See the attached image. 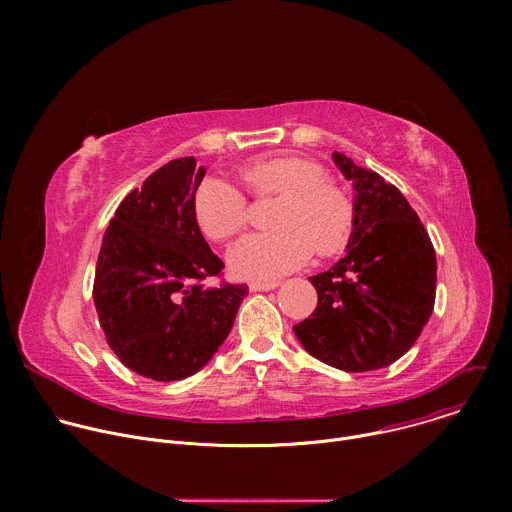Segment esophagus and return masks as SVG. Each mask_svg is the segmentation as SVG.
I'll return each instance as SVG.
<instances>
[{"instance_id":"1","label":"esophagus","mask_w":512,"mask_h":512,"mask_svg":"<svg viewBox=\"0 0 512 512\" xmlns=\"http://www.w3.org/2000/svg\"><path fill=\"white\" fill-rule=\"evenodd\" d=\"M275 287H279V283H275V281H253L249 285L251 291H271Z\"/></svg>"}]
</instances>
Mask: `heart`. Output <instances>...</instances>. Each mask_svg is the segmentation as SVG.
<instances>
[{
  "mask_svg": "<svg viewBox=\"0 0 512 512\" xmlns=\"http://www.w3.org/2000/svg\"><path fill=\"white\" fill-rule=\"evenodd\" d=\"M255 194H281L271 233L243 237L229 251V269L241 279L269 281L308 263L314 253L344 247L350 235L348 200L324 184V172L300 158H263L245 170ZM194 218L212 241L235 237L247 223L245 194L223 178H206L194 192Z\"/></svg>",
  "mask_w": 512,
  "mask_h": 512,
  "instance_id": "heart-1",
  "label": "heart"
}]
</instances>
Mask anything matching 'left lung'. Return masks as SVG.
<instances>
[{
  "instance_id": "8db88e82",
  "label": "left lung",
  "mask_w": 512,
  "mask_h": 512,
  "mask_svg": "<svg viewBox=\"0 0 512 512\" xmlns=\"http://www.w3.org/2000/svg\"><path fill=\"white\" fill-rule=\"evenodd\" d=\"M332 160L354 190L352 233L344 257L310 277L318 306L294 332L334 369L377 371L415 344L433 312L435 251L397 186L344 154Z\"/></svg>"
}]
</instances>
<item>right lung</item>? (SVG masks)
I'll use <instances>...</instances> for the list:
<instances>
[{
    "mask_svg": "<svg viewBox=\"0 0 512 512\" xmlns=\"http://www.w3.org/2000/svg\"><path fill=\"white\" fill-rule=\"evenodd\" d=\"M206 170L178 158L125 196L105 231L93 300L107 344L133 373L180 381L221 346L247 285L204 287L225 267L194 218Z\"/></svg>",
    "mask_w": 512,
    "mask_h": 512,
    "instance_id": "right-lung-1",
    "label": "right lung"
}]
</instances>
